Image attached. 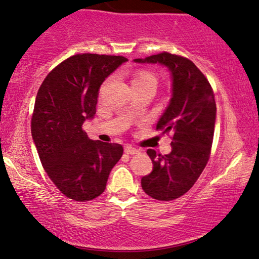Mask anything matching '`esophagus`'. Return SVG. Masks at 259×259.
<instances>
[{"mask_svg": "<svg viewBox=\"0 0 259 259\" xmlns=\"http://www.w3.org/2000/svg\"><path fill=\"white\" fill-rule=\"evenodd\" d=\"M125 153H127V154H138V153H140V151L136 147H132V146H130V145H127V146L125 147Z\"/></svg>", "mask_w": 259, "mask_h": 259, "instance_id": "esophagus-1", "label": "esophagus"}]
</instances>
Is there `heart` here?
<instances>
[{
    "instance_id": "obj_1",
    "label": "heart",
    "mask_w": 259,
    "mask_h": 259,
    "mask_svg": "<svg viewBox=\"0 0 259 259\" xmlns=\"http://www.w3.org/2000/svg\"><path fill=\"white\" fill-rule=\"evenodd\" d=\"M148 81H150V82H154L155 84H157V76H155L153 73H150V72H140L133 77L132 83H134V82H148Z\"/></svg>"
}]
</instances>
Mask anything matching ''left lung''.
Returning <instances> with one entry per match:
<instances>
[{"mask_svg":"<svg viewBox=\"0 0 259 259\" xmlns=\"http://www.w3.org/2000/svg\"><path fill=\"white\" fill-rule=\"evenodd\" d=\"M136 62L161 63L172 75V98L157 131L172 134L168 154L147 150L153 171L143 177L145 193L168 201L185 194L204 171L211 154L215 122L214 94L206 76L187 58L162 52Z\"/></svg>","mask_w":259,"mask_h":259,"instance_id":"1","label":"left lung"}]
</instances>
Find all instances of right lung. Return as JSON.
<instances>
[{
    "label": "right lung",
    "mask_w": 259,
    "mask_h": 259,
    "mask_svg": "<svg viewBox=\"0 0 259 259\" xmlns=\"http://www.w3.org/2000/svg\"><path fill=\"white\" fill-rule=\"evenodd\" d=\"M126 61L115 55H73L52 69L38 88L31 136L46 173L69 199L100 196L122 157L121 145L88 139L82 125L97 112L101 83Z\"/></svg>",
    "instance_id": "add662e5"
}]
</instances>
